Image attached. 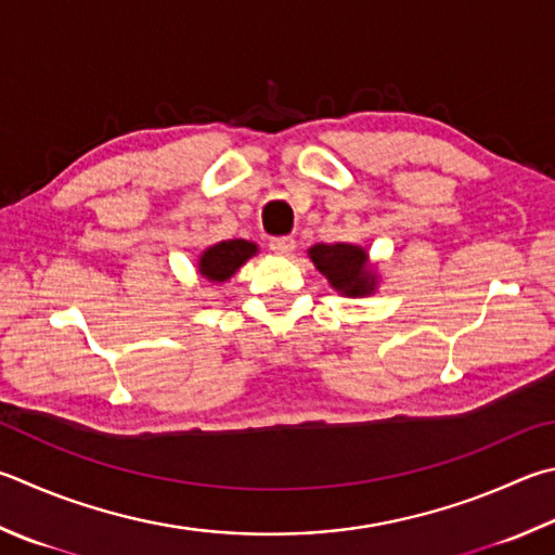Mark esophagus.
<instances>
[{"mask_svg": "<svg viewBox=\"0 0 555 555\" xmlns=\"http://www.w3.org/2000/svg\"><path fill=\"white\" fill-rule=\"evenodd\" d=\"M269 249L274 251V255H281V257H288L291 251L296 249V240L288 237V235H281V237H271L269 243Z\"/></svg>", "mask_w": 555, "mask_h": 555, "instance_id": "obj_1", "label": "esophagus"}]
</instances>
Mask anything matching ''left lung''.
Returning <instances> with one entry per match:
<instances>
[{
    "mask_svg": "<svg viewBox=\"0 0 555 555\" xmlns=\"http://www.w3.org/2000/svg\"><path fill=\"white\" fill-rule=\"evenodd\" d=\"M308 257L330 286L341 296L357 298L371 296L376 291L378 276L369 261V251L359 245L335 243V245H312Z\"/></svg>",
    "mask_w": 555,
    "mask_h": 555,
    "instance_id": "left-lung-1",
    "label": "left lung"
}]
</instances>
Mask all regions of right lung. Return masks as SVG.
Instances as JSON below:
<instances>
[{
    "mask_svg": "<svg viewBox=\"0 0 555 555\" xmlns=\"http://www.w3.org/2000/svg\"><path fill=\"white\" fill-rule=\"evenodd\" d=\"M255 255L257 245L249 243V240H223V243L204 249V255L198 257V271L208 281L223 284Z\"/></svg>",
    "mask_w": 555,
    "mask_h": 555,
    "instance_id": "add662e5",
    "label": "right lung"
}]
</instances>
